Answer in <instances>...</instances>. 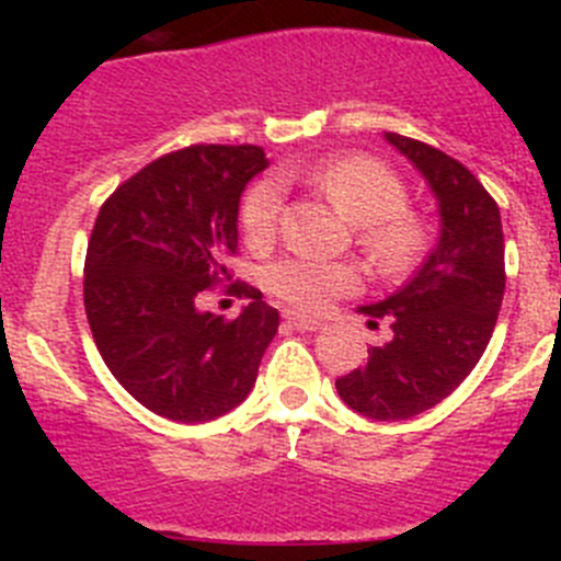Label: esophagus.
I'll return each mask as SVG.
<instances>
[{
  "mask_svg": "<svg viewBox=\"0 0 561 561\" xmlns=\"http://www.w3.org/2000/svg\"><path fill=\"white\" fill-rule=\"evenodd\" d=\"M285 320L290 322L296 331H317L322 325V320H317L312 314H301V312H285Z\"/></svg>",
  "mask_w": 561,
  "mask_h": 561,
  "instance_id": "esophagus-1",
  "label": "esophagus"
}]
</instances>
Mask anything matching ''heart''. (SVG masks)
<instances>
[{
	"label": "heart",
	"mask_w": 561,
	"mask_h": 561,
	"mask_svg": "<svg viewBox=\"0 0 561 561\" xmlns=\"http://www.w3.org/2000/svg\"><path fill=\"white\" fill-rule=\"evenodd\" d=\"M309 181L350 219L360 225V247L382 271H404L417 257L423 228L407 214V184L380 160L364 154L336 157L314 165ZM285 184L276 175H263L241 201V230L249 247L263 249L279 230ZM265 287L298 309H322L331 298L353 293L360 274L350 263L320 257H285L265 268Z\"/></svg>",
	"instance_id": "1"
}]
</instances>
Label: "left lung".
Listing matches in <instances>:
<instances>
[{
    "label": "left lung",
    "instance_id": "left-lung-1",
    "mask_svg": "<svg viewBox=\"0 0 561 561\" xmlns=\"http://www.w3.org/2000/svg\"><path fill=\"white\" fill-rule=\"evenodd\" d=\"M386 138L432 184L443 230L404 287L360 307L386 317L393 336L339 377L336 390L360 415L407 421L454 393L485 353L505 296V236L500 206L469 168L423 140Z\"/></svg>",
    "mask_w": 561,
    "mask_h": 561
}]
</instances>
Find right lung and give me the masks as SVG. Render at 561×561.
Returning <instances> with one entry per match:
<instances>
[{
    "mask_svg": "<svg viewBox=\"0 0 561 561\" xmlns=\"http://www.w3.org/2000/svg\"><path fill=\"white\" fill-rule=\"evenodd\" d=\"M265 165L260 146H186L129 175L100 208L83 265L89 328L111 375L157 415L214 421L257 380L279 312L233 282L228 260L241 192ZM222 280L250 298L236 321L196 309Z\"/></svg>",
    "mask_w": 561,
    "mask_h": 561,
    "instance_id": "obj_1",
    "label": "right lung"
}]
</instances>
